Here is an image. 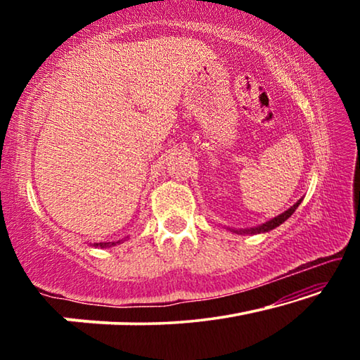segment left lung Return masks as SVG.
I'll return each mask as SVG.
<instances>
[{
	"label": "left lung",
	"mask_w": 360,
	"mask_h": 360,
	"mask_svg": "<svg viewBox=\"0 0 360 360\" xmlns=\"http://www.w3.org/2000/svg\"><path fill=\"white\" fill-rule=\"evenodd\" d=\"M298 205H300V202H297L292 208H289L288 211H284L283 214L276 216L275 219H271V221H268L265 224L259 225V227H254V229H248V230H240V233H262V231H268V230H273L276 229L278 225H281L284 221H288V219L294 214V211L298 208ZM236 231V230H235Z\"/></svg>",
	"instance_id": "left-lung-1"
}]
</instances>
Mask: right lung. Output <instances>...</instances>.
<instances>
[{"mask_svg":"<svg viewBox=\"0 0 360 360\" xmlns=\"http://www.w3.org/2000/svg\"><path fill=\"white\" fill-rule=\"evenodd\" d=\"M120 243V241H117ZM115 243L114 241H109V243H96V246H101V248H106V246H114Z\"/></svg>","mask_w":360,"mask_h":360,"instance_id":"right-lung-1","label":"right lung"}]
</instances>
